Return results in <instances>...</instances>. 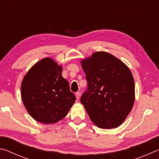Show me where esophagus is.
I'll return each instance as SVG.
<instances>
[{
    "mask_svg": "<svg viewBox=\"0 0 159 159\" xmlns=\"http://www.w3.org/2000/svg\"><path fill=\"white\" fill-rule=\"evenodd\" d=\"M75 96H76V98L77 100L80 99V93L79 92V91H77V92L75 93Z\"/></svg>",
    "mask_w": 159,
    "mask_h": 159,
    "instance_id": "esophagus-1",
    "label": "esophagus"
}]
</instances>
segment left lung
Wrapping results in <instances>:
<instances>
[{"label":"left lung","instance_id":"left-lung-1","mask_svg":"<svg viewBox=\"0 0 159 159\" xmlns=\"http://www.w3.org/2000/svg\"><path fill=\"white\" fill-rule=\"evenodd\" d=\"M87 89L80 101L94 124L101 129L123 123L135 101V83L129 68L105 52L93 53L81 62Z\"/></svg>","mask_w":159,"mask_h":159}]
</instances>
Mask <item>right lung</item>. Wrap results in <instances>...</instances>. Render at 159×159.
Wrapping results in <instances>:
<instances>
[{
    "instance_id": "obj_1",
    "label": "right lung",
    "mask_w": 159,
    "mask_h": 159,
    "mask_svg": "<svg viewBox=\"0 0 159 159\" xmlns=\"http://www.w3.org/2000/svg\"><path fill=\"white\" fill-rule=\"evenodd\" d=\"M61 72L62 67L45 58L36 63L22 81V101L29 115L40 123L61 120L76 100Z\"/></svg>"
}]
</instances>
